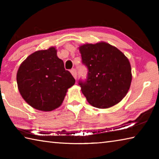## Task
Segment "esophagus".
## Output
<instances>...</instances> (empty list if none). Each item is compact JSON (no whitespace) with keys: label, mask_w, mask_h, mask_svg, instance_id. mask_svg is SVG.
Listing matches in <instances>:
<instances>
[{"label":"esophagus","mask_w":159,"mask_h":159,"mask_svg":"<svg viewBox=\"0 0 159 159\" xmlns=\"http://www.w3.org/2000/svg\"><path fill=\"white\" fill-rule=\"evenodd\" d=\"M71 74H72V76H74V78L75 79H76L77 78V73H76V70L75 69H73L71 70Z\"/></svg>","instance_id":"obj_1"}]
</instances>
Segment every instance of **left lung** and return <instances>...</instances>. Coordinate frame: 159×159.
<instances>
[{"label":"left lung","instance_id":"left-lung-1","mask_svg":"<svg viewBox=\"0 0 159 159\" xmlns=\"http://www.w3.org/2000/svg\"><path fill=\"white\" fill-rule=\"evenodd\" d=\"M82 62L88 69L85 82H79L90 105L107 109L127 95L132 81L131 66L124 54L106 42L86 43L79 48Z\"/></svg>","mask_w":159,"mask_h":159}]
</instances>
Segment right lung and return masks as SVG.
I'll list each match as a JSON object with an SVG mask.
<instances>
[{"mask_svg": "<svg viewBox=\"0 0 159 159\" xmlns=\"http://www.w3.org/2000/svg\"><path fill=\"white\" fill-rule=\"evenodd\" d=\"M19 91L26 103L43 111L61 106L75 79L64 69L55 47L38 50L20 64L17 73Z\"/></svg>", "mask_w": 159, "mask_h": 159, "instance_id": "right-lung-1", "label": "right lung"}]
</instances>
